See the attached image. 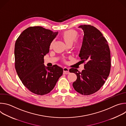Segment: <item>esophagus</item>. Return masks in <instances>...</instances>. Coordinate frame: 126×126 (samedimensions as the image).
Segmentation results:
<instances>
[{
  "label": "esophagus",
  "mask_w": 126,
  "mask_h": 126,
  "mask_svg": "<svg viewBox=\"0 0 126 126\" xmlns=\"http://www.w3.org/2000/svg\"><path fill=\"white\" fill-rule=\"evenodd\" d=\"M63 73L64 74H68L69 73V68H68L67 67H64L63 68Z\"/></svg>",
  "instance_id": "1"
}]
</instances>
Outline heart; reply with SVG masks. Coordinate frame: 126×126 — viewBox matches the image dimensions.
<instances>
[{
	"label": "heart",
	"instance_id": "1",
	"mask_svg": "<svg viewBox=\"0 0 126 126\" xmlns=\"http://www.w3.org/2000/svg\"><path fill=\"white\" fill-rule=\"evenodd\" d=\"M78 36V33L77 31L74 30H69L65 31L64 32V33L62 34V37L63 39H64L65 43L68 45H72V44L74 43V42L77 39ZM54 43V41H53L50 45V48H51L53 46ZM81 44L80 43H78L77 45V47L78 48L80 47Z\"/></svg>",
	"mask_w": 126,
	"mask_h": 126
}]
</instances>
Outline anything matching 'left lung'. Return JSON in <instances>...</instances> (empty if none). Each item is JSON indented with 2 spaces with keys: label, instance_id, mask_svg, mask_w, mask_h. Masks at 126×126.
<instances>
[{
  "label": "left lung",
  "instance_id": "obj_1",
  "mask_svg": "<svg viewBox=\"0 0 126 126\" xmlns=\"http://www.w3.org/2000/svg\"><path fill=\"white\" fill-rule=\"evenodd\" d=\"M84 32L79 57L84 69L81 72L71 68L69 72L77 75L73 86L77 92L84 95L92 94L101 88L109 76L111 69V54L108 42L102 33L90 25L78 27Z\"/></svg>",
  "mask_w": 126,
  "mask_h": 126
}]
</instances>
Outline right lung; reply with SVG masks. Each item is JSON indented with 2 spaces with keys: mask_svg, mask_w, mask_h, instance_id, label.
<instances>
[{
  "mask_svg": "<svg viewBox=\"0 0 126 126\" xmlns=\"http://www.w3.org/2000/svg\"><path fill=\"white\" fill-rule=\"evenodd\" d=\"M58 33L41 26L30 27L16 41V72L23 84L35 94L44 95L50 92L63 74V69L57 65L49 67L44 64V57L49 53L50 44Z\"/></svg>",
  "mask_w": 126,
  "mask_h": 126,
  "instance_id": "1",
  "label": "right lung"
}]
</instances>
